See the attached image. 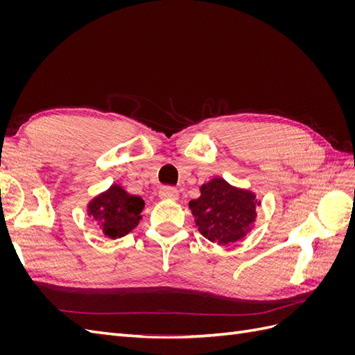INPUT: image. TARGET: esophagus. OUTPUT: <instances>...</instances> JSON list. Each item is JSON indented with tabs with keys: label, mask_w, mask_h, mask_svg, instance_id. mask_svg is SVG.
Segmentation results:
<instances>
[{
	"label": "esophagus",
	"mask_w": 355,
	"mask_h": 355,
	"mask_svg": "<svg viewBox=\"0 0 355 355\" xmlns=\"http://www.w3.org/2000/svg\"><path fill=\"white\" fill-rule=\"evenodd\" d=\"M159 197L161 198H170V200H178L179 191L175 187H161L159 188Z\"/></svg>",
	"instance_id": "obj_1"
}]
</instances>
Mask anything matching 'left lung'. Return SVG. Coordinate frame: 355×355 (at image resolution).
Instances as JSON below:
<instances>
[{"mask_svg":"<svg viewBox=\"0 0 355 355\" xmlns=\"http://www.w3.org/2000/svg\"><path fill=\"white\" fill-rule=\"evenodd\" d=\"M257 200L249 191L213 179L201 187V197L189 202L198 231L220 245L241 240L256 218Z\"/></svg>","mask_w":355,"mask_h":355,"instance_id":"8db88e82","label":"left lung"}]
</instances>
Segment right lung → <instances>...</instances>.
<instances>
[{"label": "right lung", "mask_w": 355, "mask_h": 355, "mask_svg": "<svg viewBox=\"0 0 355 355\" xmlns=\"http://www.w3.org/2000/svg\"><path fill=\"white\" fill-rule=\"evenodd\" d=\"M145 201L130 196L118 185L96 197L89 204V214L101 225L103 234L111 239H120L137 227Z\"/></svg>", "instance_id": "obj_1"}]
</instances>
